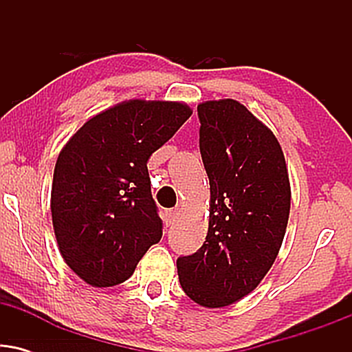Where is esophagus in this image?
Listing matches in <instances>:
<instances>
[{
  "instance_id": "34e87169",
  "label": "esophagus",
  "mask_w": 352,
  "mask_h": 352,
  "mask_svg": "<svg viewBox=\"0 0 352 352\" xmlns=\"http://www.w3.org/2000/svg\"><path fill=\"white\" fill-rule=\"evenodd\" d=\"M175 218H177L175 210H167V212H165V221H167V225L173 223V221H175Z\"/></svg>"
}]
</instances>
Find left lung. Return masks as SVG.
I'll list each match as a JSON object with an SVG mask.
<instances>
[{
  "label": "left lung",
  "instance_id": "obj_1",
  "mask_svg": "<svg viewBox=\"0 0 352 352\" xmlns=\"http://www.w3.org/2000/svg\"><path fill=\"white\" fill-rule=\"evenodd\" d=\"M197 111L208 233L200 250L177 260V272L190 300L223 308L252 293L276 260L292 188L280 142L243 104L207 100Z\"/></svg>",
  "mask_w": 352,
  "mask_h": 352
}]
</instances>
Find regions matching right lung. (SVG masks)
Wrapping results in <instances>:
<instances>
[{
    "label": "right lung",
    "instance_id": "add662e5",
    "mask_svg": "<svg viewBox=\"0 0 352 352\" xmlns=\"http://www.w3.org/2000/svg\"><path fill=\"white\" fill-rule=\"evenodd\" d=\"M190 116L184 102L125 100L89 119L59 152L52 227L64 261L87 285L129 280L160 241L147 160Z\"/></svg>",
    "mask_w": 352,
    "mask_h": 352
}]
</instances>
